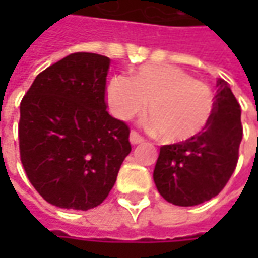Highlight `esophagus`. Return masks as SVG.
I'll return each instance as SVG.
<instances>
[{"label": "esophagus", "mask_w": 258, "mask_h": 258, "mask_svg": "<svg viewBox=\"0 0 258 258\" xmlns=\"http://www.w3.org/2000/svg\"><path fill=\"white\" fill-rule=\"evenodd\" d=\"M129 139H131V144H132V145H138V144H141V142H144V138H142L141 135L138 134L136 131H132V132H131V136H129Z\"/></svg>", "instance_id": "1"}]
</instances>
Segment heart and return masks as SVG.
<instances>
[{
  "label": "heart",
  "mask_w": 258,
  "mask_h": 258,
  "mask_svg": "<svg viewBox=\"0 0 258 258\" xmlns=\"http://www.w3.org/2000/svg\"><path fill=\"white\" fill-rule=\"evenodd\" d=\"M149 100L152 126L172 144L203 134L215 112L211 89L172 66H142L132 79L116 76L107 87V103L119 119L142 113Z\"/></svg>",
  "instance_id": "obj_1"
}]
</instances>
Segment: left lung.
I'll return each instance as SVG.
<instances>
[{
	"instance_id": "1",
	"label": "left lung",
	"mask_w": 258,
	"mask_h": 258,
	"mask_svg": "<svg viewBox=\"0 0 258 258\" xmlns=\"http://www.w3.org/2000/svg\"><path fill=\"white\" fill-rule=\"evenodd\" d=\"M215 112L194 139L161 146L154 181L168 203L192 207L223 191L238 162L243 139L241 109L228 83L218 79Z\"/></svg>"
}]
</instances>
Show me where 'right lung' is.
<instances>
[{"instance_id":"1","label":"right lung","mask_w":258,"mask_h":258,"mask_svg":"<svg viewBox=\"0 0 258 258\" xmlns=\"http://www.w3.org/2000/svg\"><path fill=\"white\" fill-rule=\"evenodd\" d=\"M110 60L73 53L35 77L20 104V159L47 203L90 210L113 188L131 154L129 126L106 110Z\"/></svg>"}]
</instances>
